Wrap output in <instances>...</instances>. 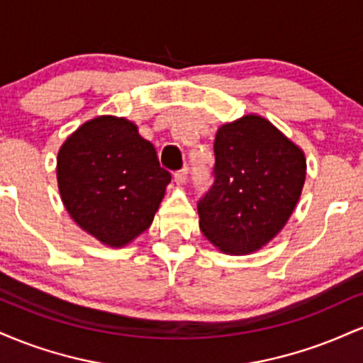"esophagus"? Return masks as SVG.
<instances>
[{
  "label": "esophagus",
  "mask_w": 363,
  "mask_h": 363,
  "mask_svg": "<svg viewBox=\"0 0 363 363\" xmlns=\"http://www.w3.org/2000/svg\"><path fill=\"white\" fill-rule=\"evenodd\" d=\"M174 181H176L177 186H184L186 181H187V167L181 169L179 172H176V176H174Z\"/></svg>",
  "instance_id": "34e87169"
}]
</instances>
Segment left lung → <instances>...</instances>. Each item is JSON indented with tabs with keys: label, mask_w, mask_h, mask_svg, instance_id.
I'll list each match as a JSON object with an SVG mask.
<instances>
[{
	"label": "left lung",
	"mask_w": 363,
	"mask_h": 363,
	"mask_svg": "<svg viewBox=\"0 0 363 363\" xmlns=\"http://www.w3.org/2000/svg\"><path fill=\"white\" fill-rule=\"evenodd\" d=\"M215 184L198 203L199 228L225 254L259 251L301 199L306 155L257 114L223 124L215 138Z\"/></svg>",
	"instance_id": "left-lung-1"
}]
</instances>
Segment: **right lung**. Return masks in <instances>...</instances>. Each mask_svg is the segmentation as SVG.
Here are the masks:
<instances>
[{"label": "right lung", "instance_id": "add662e5", "mask_svg": "<svg viewBox=\"0 0 363 363\" xmlns=\"http://www.w3.org/2000/svg\"><path fill=\"white\" fill-rule=\"evenodd\" d=\"M57 187L78 227L123 247L152 225L172 176L138 126L116 116L83 123L57 152Z\"/></svg>", "mask_w": 363, "mask_h": 363}]
</instances>
